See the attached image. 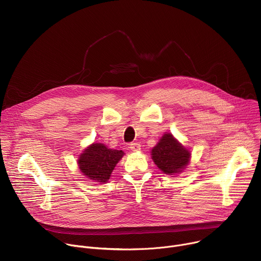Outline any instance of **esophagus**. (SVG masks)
I'll return each mask as SVG.
<instances>
[{
    "label": "esophagus",
    "mask_w": 261,
    "mask_h": 261,
    "mask_svg": "<svg viewBox=\"0 0 261 261\" xmlns=\"http://www.w3.org/2000/svg\"><path fill=\"white\" fill-rule=\"evenodd\" d=\"M130 150H131L132 152H139V151H140V144L137 143V142L131 143V144H130Z\"/></svg>",
    "instance_id": "esophagus-1"
}]
</instances>
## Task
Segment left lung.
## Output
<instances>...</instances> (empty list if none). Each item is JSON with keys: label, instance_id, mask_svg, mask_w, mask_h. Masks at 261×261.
<instances>
[{"label": "left lung", "instance_id": "left-lung-1", "mask_svg": "<svg viewBox=\"0 0 261 261\" xmlns=\"http://www.w3.org/2000/svg\"><path fill=\"white\" fill-rule=\"evenodd\" d=\"M151 156L157 167L165 174L175 175L190 163L191 153L171 133H164L152 148Z\"/></svg>", "mask_w": 261, "mask_h": 261}]
</instances>
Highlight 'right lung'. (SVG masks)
I'll list each match as a JSON object with an SVG mask.
<instances>
[{"label": "right lung", "instance_id": "1", "mask_svg": "<svg viewBox=\"0 0 261 261\" xmlns=\"http://www.w3.org/2000/svg\"><path fill=\"white\" fill-rule=\"evenodd\" d=\"M125 153L108 148L105 144L94 142L87 146L77 159L79 168L88 178L104 184L108 181L111 172Z\"/></svg>", "mask_w": 261, "mask_h": 261}]
</instances>
